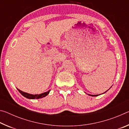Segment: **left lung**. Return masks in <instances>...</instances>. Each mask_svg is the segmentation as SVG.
I'll list each match as a JSON object with an SVG mask.
<instances>
[{
  "label": "left lung",
  "instance_id": "left-lung-1",
  "mask_svg": "<svg viewBox=\"0 0 129 129\" xmlns=\"http://www.w3.org/2000/svg\"><path fill=\"white\" fill-rule=\"evenodd\" d=\"M108 90H107V91H108ZM107 91H106L105 92V93H106ZM102 94H103V93H102ZM88 95H90V96H92V97H95V96H98V95H98V94H97V95H91V94H88Z\"/></svg>",
  "mask_w": 129,
  "mask_h": 129
}]
</instances>
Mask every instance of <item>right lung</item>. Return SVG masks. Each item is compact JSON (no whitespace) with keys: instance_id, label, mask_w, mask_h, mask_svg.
Instances as JSON below:
<instances>
[{"instance_id":"right-lung-1","label":"right lung","mask_w":129,"mask_h":129,"mask_svg":"<svg viewBox=\"0 0 129 129\" xmlns=\"http://www.w3.org/2000/svg\"><path fill=\"white\" fill-rule=\"evenodd\" d=\"M18 91L21 93V94H22L24 97H25V98L28 99H41V98H43L47 96L48 94L49 93L50 91L51 90H49L48 91H46V92L40 94H29L25 92H24V91H21L20 90H19V89H17Z\"/></svg>"}]
</instances>
